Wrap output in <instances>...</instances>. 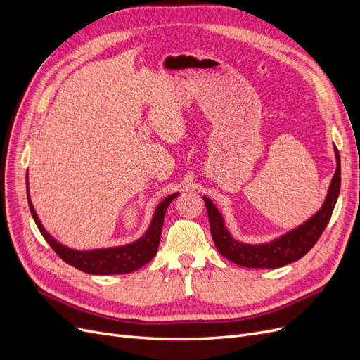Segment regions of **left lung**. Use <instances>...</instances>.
I'll return each mask as SVG.
<instances>
[{
    "instance_id": "1",
    "label": "left lung",
    "mask_w": 360,
    "mask_h": 360,
    "mask_svg": "<svg viewBox=\"0 0 360 360\" xmlns=\"http://www.w3.org/2000/svg\"><path fill=\"white\" fill-rule=\"evenodd\" d=\"M336 155V171L329 186L328 197L321 209L315 213L311 219L303 225L297 226L296 230L287 233L276 240L264 245H246L242 242H236L231 234L226 231L221 213L217 212L214 204L204 197L205 209L209 213L210 231L216 249L233 263L252 267V269H276L287 266L294 261L300 259L307 255L311 248L317 243L324 228L328 226L330 216L333 213L335 204L341 189V159L338 148L335 147Z\"/></svg>"
}]
</instances>
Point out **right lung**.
<instances>
[{"mask_svg": "<svg viewBox=\"0 0 360 360\" xmlns=\"http://www.w3.org/2000/svg\"><path fill=\"white\" fill-rule=\"evenodd\" d=\"M28 184V183H27ZM179 193H172L169 197L163 200L158 207L153 216V221L150 224V228L144 237H141L139 240L120 246V248H108V249H94V250H73L66 246L60 245L57 240L46 233L45 228L40 224L39 217L36 214L34 207L31 204L30 195L27 191L28 197V205L32 219H34L39 231L45 237V240L49 243V246L56 250V254L66 261L68 264L73 266L85 274L91 275H122V274H130L139 267L147 264L148 261L153 258L158 252V246L160 240L162 225H163V216L167 213L168 205L171 201L177 197Z\"/></svg>", "mask_w": 360, "mask_h": 360, "instance_id": "obj_1", "label": "right lung"}]
</instances>
